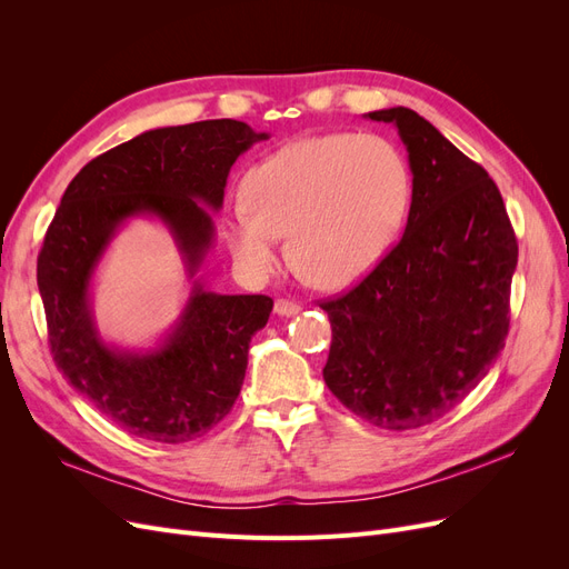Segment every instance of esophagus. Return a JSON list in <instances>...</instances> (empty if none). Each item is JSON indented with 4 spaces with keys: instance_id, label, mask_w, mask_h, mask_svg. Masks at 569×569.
I'll return each mask as SVG.
<instances>
[{
    "instance_id": "esophagus-1",
    "label": "esophagus",
    "mask_w": 569,
    "mask_h": 569,
    "mask_svg": "<svg viewBox=\"0 0 569 569\" xmlns=\"http://www.w3.org/2000/svg\"><path fill=\"white\" fill-rule=\"evenodd\" d=\"M301 311V306L299 303H295V301H289V299H278L274 301V313L278 316H297Z\"/></svg>"
}]
</instances>
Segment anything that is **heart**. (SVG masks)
Returning <instances> with one entry per match:
<instances>
[{
    "label": "heart",
    "mask_w": 569,
    "mask_h": 569,
    "mask_svg": "<svg viewBox=\"0 0 569 569\" xmlns=\"http://www.w3.org/2000/svg\"><path fill=\"white\" fill-rule=\"evenodd\" d=\"M244 203L226 222L237 263L263 278L278 266L280 234L306 282L343 289L380 261L410 199L408 166L380 134L303 137L253 166Z\"/></svg>",
    "instance_id": "heart-1"
}]
</instances>
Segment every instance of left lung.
Returning a JSON list of instances; mask_svg holds the SVG:
<instances>
[{
    "instance_id": "left-lung-1",
    "label": "left lung",
    "mask_w": 569,
    "mask_h": 569,
    "mask_svg": "<svg viewBox=\"0 0 569 569\" xmlns=\"http://www.w3.org/2000/svg\"><path fill=\"white\" fill-rule=\"evenodd\" d=\"M368 118L399 128L412 201L401 242L320 301L332 322L322 377L358 418L401 432L453 410L506 347L518 239L487 170L429 120L406 107Z\"/></svg>"
}]
</instances>
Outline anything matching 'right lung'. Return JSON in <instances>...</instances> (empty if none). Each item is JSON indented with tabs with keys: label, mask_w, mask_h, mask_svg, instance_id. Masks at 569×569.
I'll use <instances>...</instances> for the list:
<instances>
[{
	"label": "right lung",
	"mask_w": 569,
	"mask_h": 569,
	"mask_svg": "<svg viewBox=\"0 0 569 569\" xmlns=\"http://www.w3.org/2000/svg\"><path fill=\"white\" fill-rule=\"evenodd\" d=\"M268 140L242 120L159 128L92 159L71 180L38 256V287L57 368L101 416L147 441L184 443L232 410L249 341L272 299L213 295L194 282L159 349L118 351L99 337L90 280L111 237L132 216H153L176 237L189 278L213 242V220L239 153Z\"/></svg>",
	"instance_id": "right-lung-1"
}]
</instances>
